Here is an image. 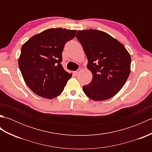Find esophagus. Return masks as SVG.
<instances>
[{
  "instance_id": "1",
  "label": "esophagus",
  "mask_w": 152,
  "mask_h": 152,
  "mask_svg": "<svg viewBox=\"0 0 152 152\" xmlns=\"http://www.w3.org/2000/svg\"><path fill=\"white\" fill-rule=\"evenodd\" d=\"M80 69H78V70H76V71H74L73 72V74H75V75H78V74L80 73Z\"/></svg>"
}]
</instances>
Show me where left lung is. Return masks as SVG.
Wrapping results in <instances>:
<instances>
[{
	"mask_svg": "<svg viewBox=\"0 0 152 152\" xmlns=\"http://www.w3.org/2000/svg\"><path fill=\"white\" fill-rule=\"evenodd\" d=\"M77 39L82 45L93 74L91 83L83 86L85 94L93 101H104L117 94L131 72L129 53L120 42L101 31H78Z\"/></svg>",
	"mask_w": 152,
	"mask_h": 152,
	"instance_id": "left-lung-1",
	"label": "left lung"
}]
</instances>
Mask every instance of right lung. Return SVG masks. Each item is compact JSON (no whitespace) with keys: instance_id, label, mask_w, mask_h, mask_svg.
Masks as SVG:
<instances>
[{"instance_id":"1","label":"right lung","mask_w":152,"mask_h":152,"mask_svg":"<svg viewBox=\"0 0 152 152\" xmlns=\"http://www.w3.org/2000/svg\"><path fill=\"white\" fill-rule=\"evenodd\" d=\"M76 30L49 28L34 35L21 47L18 59L25 82L42 97L51 99L63 92L72 73L62 64L64 44L75 37Z\"/></svg>"}]
</instances>
